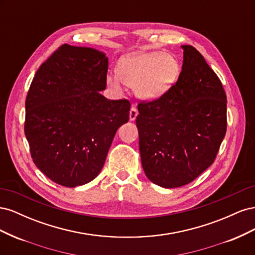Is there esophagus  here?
Wrapping results in <instances>:
<instances>
[{"label":"esophagus","mask_w":255,"mask_h":255,"mask_svg":"<svg viewBox=\"0 0 255 255\" xmlns=\"http://www.w3.org/2000/svg\"><path fill=\"white\" fill-rule=\"evenodd\" d=\"M137 115H138V111H137L136 107L133 106L132 109H130V111H129V120L130 121H134L136 119V117H137Z\"/></svg>","instance_id":"34e87169"}]
</instances>
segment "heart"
<instances>
[{"label": "heart", "mask_w": 255, "mask_h": 255, "mask_svg": "<svg viewBox=\"0 0 255 255\" xmlns=\"http://www.w3.org/2000/svg\"><path fill=\"white\" fill-rule=\"evenodd\" d=\"M116 73L120 82L136 88L138 97L152 101L166 94L174 84L180 74V65L169 54L149 52L120 60ZM119 81L109 78L114 88H119Z\"/></svg>", "instance_id": "b5f03b06"}]
</instances>
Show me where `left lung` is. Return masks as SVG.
Returning <instances> with one entry per match:
<instances>
[{
	"label": "left lung",
	"mask_w": 255,
	"mask_h": 255,
	"mask_svg": "<svg viewBox=\"0 0 255 255\" xmlns=\"http://www.w3.org/2000/svg\"><path fill=\"white\" fill-rule=\"evenodd\" d=\"M184 50L176 83L156 100L138 104L136 126L143 171L158 186L174 188L210 167L227 132V96L204 57Z\"/></svg>",
	"instance_id": "obj_1"
}]
</instances>
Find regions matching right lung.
Masks as SVG:
<instances>
[{
    "instance_id": "1",
    "label": "right lung",
    "mask_w": 255,
    "mask_h": 255,
    "mask_svg": "<svg viewBox=\"0 0 255 255\" xmlns=\"http://www.w3.org/2000/svg\"><path fill=\"white\" fill-rule=\"evenodd\" d=\"M109 58L91 48L63 44L38 69L25 101L30 156L50 180L66 187L87 184L104 166L130 103L109 100Z\"/></svg>"
}]
</instances>
